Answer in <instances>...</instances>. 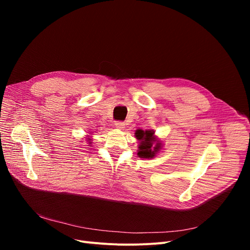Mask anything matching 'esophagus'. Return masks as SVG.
I'll use <instances>...</instances> for the list:
<instances>
[{
  "label": "esophagus",
  "mask_w": 250,
  "mask_h": 250,
  "mask_svg": "<svg viewBox=\"0 0 250 250\" xmlns=\"http://www.w3.org/2000/svg\"><path fill=\"white\" fill-rule=\"evenodd\" d=\"M114 125H115V127H117V128L123 129V128H125V124L124 122H115Z\"/></svg>",
  "instance_id": "esophagus-1"
}]
</instances>
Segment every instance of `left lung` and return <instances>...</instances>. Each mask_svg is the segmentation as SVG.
<instances>
[{"label":"left lung","instance_id":"8db88e82","mask_svg":"<svg viewBox=\"0 0 250 250\" xmlns=\"http://www.w3.org/2000/svg\"><path fill=\"white\" fill-rule=\"evenodd\" d=\"M155 132L153 129L148 130H143V129H137L136 130V138L140 141V147L138 155L141 158L145 159H151L154 158L156 154L161 150L160 141L157 140L154 137ZM156 142V145L154 146V142Z\"/></svg>","mask_w":250,"mask_h":250}]
</instances>
